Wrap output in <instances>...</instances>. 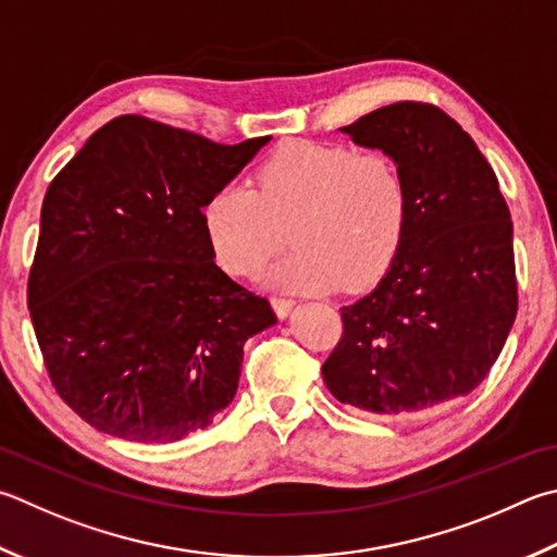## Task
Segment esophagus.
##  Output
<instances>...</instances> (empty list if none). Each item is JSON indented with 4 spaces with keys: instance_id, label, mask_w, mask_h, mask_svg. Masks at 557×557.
I'll use <instances>...</instances> for the list:
<instances>
[{
    "instance_id": "1",
    "label": "esophagus",
    "mask_w": 557,
    "mask_h": 557,
    "mask_svg": "<svg viewBox=\"0 0 557 557\" xmlns=\"http://www.w3.org/2000/svg\"><path fill=\"white\" fill-rule=\"evenodd\" d=\"M272 309H275V313L280 319H285L287 313L292 311V307H295V299L292 297H272Z\"/></svg>"
}]
</instances>
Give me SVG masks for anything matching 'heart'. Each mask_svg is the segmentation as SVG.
I'll use <instances>...</instances> for the list:
<instances>
[{"label":"heart","instance_id":"b5f03b06","mask_svg":"<svg viewBox=\"0 0 557 557\" xmlns=\"http://www.w3.org/2000/svg\"><path fill=\"white\" fill-rule=\"evenodd\" d=\"M409 189L389 156L350 146L289 140L256 170L252 191L221 187L205 207L211 252L234 277H252L285 246L295 252L268 272L287 289H362L397 258Z\"/></svg>","mask_w":557,"mask_h":557}]
</instances>
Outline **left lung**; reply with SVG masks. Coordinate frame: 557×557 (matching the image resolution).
<instances>
[{
	"label": "left lung",
	"instance_id": "left-lung-1",
	"mask_svg": "<svg viewBox=\"0 0 557 557\" xmlns=\"http://www.w3.org/2000/svg\"><path fill=\"white\" fill-rule=\"evenodd\" d=\"M341 131L397 163L409 219L387 275L341 309L343 336L323 382L338 401L380 417L465 397L499 358L519 307L497 175L433 104L397 102Z\"/></svg>",
	"mask_w": 557,
	"mask_h": 557
}]
</instances>
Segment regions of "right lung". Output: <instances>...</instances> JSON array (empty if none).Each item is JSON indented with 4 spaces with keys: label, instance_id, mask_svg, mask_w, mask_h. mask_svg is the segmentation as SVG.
I'll return each mask as SVG.
<instances>
[{
    "label": "right lung",
    "instance_id": "1",
    "mask_svg": "<svg viewBox=\"0 0 557 557\" xmlns=\"http://www.w3.org/2000/svg\"><path fill=\"white\" fill-rule=\"evenodd\" d=\"M268 140L221 146L126 114L50 182L28 311L50 382L89 426L173 443L234 399L246 341L277 317L216 265L201 209Z\"/></svg>",
    "mask_w": 557,
    "mask_h": 557
}]
</instances>
